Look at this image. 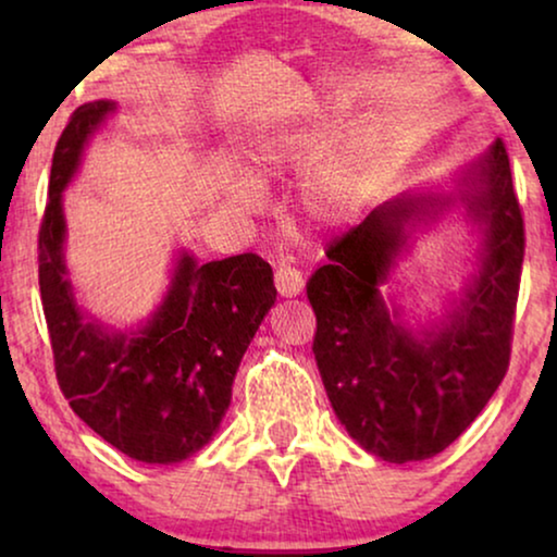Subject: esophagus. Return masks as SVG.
Returning a JSON list of instances; mask_svg holds the SVG:
<instances>
[{
	"label": "esophagus",
	"mask_w": 557,
	"mask_h": 557,
	"mask_svg": "<svg viewBox=\"0 0 557 557\" xmlns=\"http://www.w3.org/2000/svg\"><path fill=\"white\" fill-rule=\"evenodd\" d=\"M273 281H276V288L281 296H296V294H301V288H304L301 271L294 269V265H288V263L278 265Z\"/></svg>",
	"instance_id": "1"
}]
</instances>
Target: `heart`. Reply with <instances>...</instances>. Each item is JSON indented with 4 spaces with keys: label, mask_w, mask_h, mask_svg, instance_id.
<instances>
[{
    "label": "heart",
    "mask_w": 557,
    "mask_h": 557,
    "mask_svg": "<svg viewBox=\"0 0 557 557\" xmlns=\"http://www.w3.org/2000/svg\"><path fill=\"white\" fill-rule=\"evenodd\" d=\"M332 128L334 119L324 111L314 113L307 121H299V124L263 126L250 139V172L263 182L299 170L322 149V144L330 139ZM368 166L370 151L362 139L342 144L332 157L317 164L314 172L307 177V185H304V202H307L311 215L322 220L345 215L352 208ZM223 195L233 208L246 212L256 210L258 205V189L246 177H227Z\"/></svg>",
    "instance_id": "b5f03b06"
}]
</instances>
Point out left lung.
<instances>
[{"label":"left lung","mask_w":557,"mask_h":557,"mask_svg":"<svg viewBox=\"0 0 557 557\" xmlns=\"http://www.w3.org/2000/svg\"><path fill=\"white\" fill-rule=\"evenodd\" d=\"M461 203L483 233L478 273L453 309L418 331L382 296L416 230ZM524 223L499 139L463 166L454 193H403L326 248L311 273L314 357L339 423L383 461H423L482 413L509 364Z\"/></svg>","instance_id":"left-lung-1"}]
</instances>
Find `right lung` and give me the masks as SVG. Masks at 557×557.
Wrapping results in <instances>:
<instances>
[{"label":"right lung","instance_id":"obj_1","mask_svg":"<svg viewBox=\"0 0 557 557\" xmlns=\"http://www.w3.org/2000/svg\"><path fill=\"white\" fill-rule=\"evenodd\" d=\"M113 111V101L83 103L58 139L37 240L42 309L60 391L75 416L128 459L177 463L218 433L276 286L256 253L197 263L180 250L162 304L136 330H113L78 307L65 263L63 193Z\"/></svg>","mask_w":557,"mask_h":557}]
</instances>
